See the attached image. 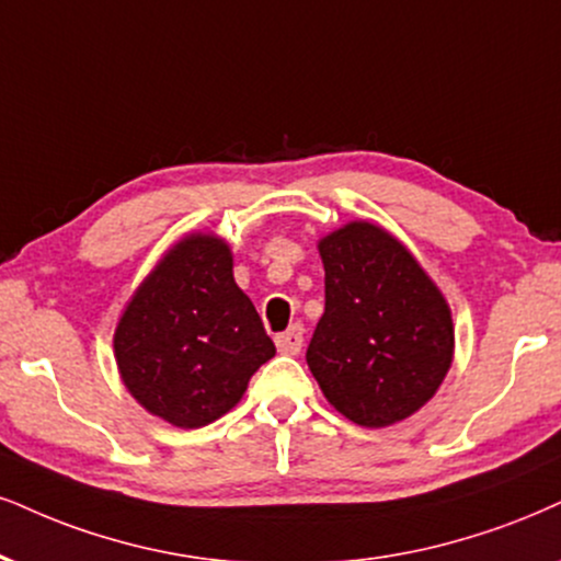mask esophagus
<instances>
[{"label":"esophagus","mask_w":561,"mask_h":561,"mask_svg":"<svg viewBox=\"0 0 561 561\" xmlns=\"http://www.w3.org/2000/svg\"><path fill=\"white\" fill-rule=\"evenodd\" d=\"M275 345H278L280 354H286V356L299 354L301 345H304V324L296 322V324H291V328L286 330V333L275 335Z\"/></svg>","instance_id":"1"}]
</instances>
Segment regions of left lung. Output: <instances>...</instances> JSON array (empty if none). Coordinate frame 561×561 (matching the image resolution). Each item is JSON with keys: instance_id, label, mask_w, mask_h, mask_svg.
<instances>
[{"instance_id": "1", "label": "left lung", "mask_w": 561, "mask_h": 561, "mask_svg": "<svg viewBox=\"0 0 561 561\" xmlns=\"http://www.w3.org/2000/svg\"><path fill=\"white\" fill-rule=\"evenodd\" d=\"M324 314L307 364L324 398L358 426H390L437 392L453 364V317L413 254L375 224L320 241Z\"/></svg>"}]
</instances>
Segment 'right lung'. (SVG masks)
Returning a JSON list of instances; mask_svg holds the SVG:
<instances>
[{
    "label": "right lung",
    "instance_id": "add662e5",
    "mask_svg": "<svg viewBox=\"0 0 561 561\" xmlns=\"http://www.w3.org/2000/svg\"><path fill=\"white\" fill-rule=\"evenodd\" d=\"M231 267L226 241L192 233L142 280L116 328L124 385L174 426L199 428L224 416L275 356Z\"/></svg>",
    "mask_w": 561,
    "mask_h": 561
}]
</instances>
